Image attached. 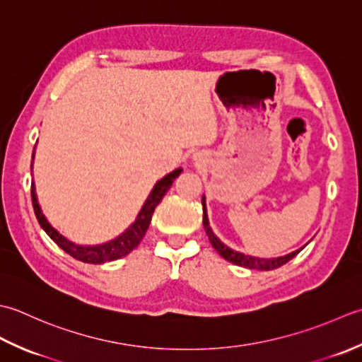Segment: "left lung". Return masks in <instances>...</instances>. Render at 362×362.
<instances>
[{"label":"left lung","instance_id":"obj_1","mask_svg":"<svg viewBox=\"0 0 362 362\" xmlns=\"http://www.w3.org/2000/svg\"><path fill=\"white\" fill-rule=\"evenodd\" d=\"M202 203H203V226H204V231L206 234H208L209 238V242L211 245L216 248V252L225 257L226 261H230L235 265H240V267H247V269H256V270H274V269H278L281 267V265H284L286 262H289L293 256H297L301 248L297 250V252L293 253H289L286 256H281V257H274V259H261V257H253V256H245L242 253H238L234 252V250H231L230 247H226L225 243L220 242L216 235H214L212 230L209 228V222H208V216H206V209H204V198H202Z\"/></svg>","mask_w":362,"mask_h":362}]
</instances>
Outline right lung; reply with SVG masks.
Here are the masks:
<instances>
[{"label": "right lung", "mask_w": 362, "mask_h": 362, "mask_svg": "<svg viewBox=\"0 0 362 362\" xmlns=\"http://www.w3.org/2000/svg\"><path fill=\"white\" fill-rule=\"evenodd\" d=\"M181 173V168H176L172 173H168L164 176L160 181H158L156 186H154L153 192L148 197V200L145 202L142 211H140L139 217L134 223H132L127 231H124L119 238L110 240L107 243H103V245L97 247H84V245H75V243L67 240L64 235L59 234L53 226H51L45 216H43L40 211V206L37 203V197H35V189H34V182H31V200H33V208L35 212V217L39 220L40 226L45 230V233L53 239L59 247H61L65 253H69L70 256L75 257L78 261H83L87 264H103V262H109L114 259H120V257L127 256L134 250L140 240L144 239V235L148 230L151 217L154 208L160 203L162 198L167 194V190L170 189L173 180Z\"/></svg>", "instance_id": "right-lung-1"}]
</instances>
